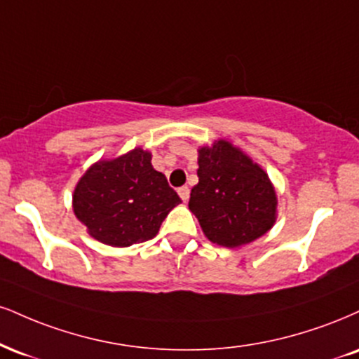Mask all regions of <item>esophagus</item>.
Listing matches in <instances>:
<instances>
[{
    "mask_svg": "<svg viewBox=\"0 0 359 359\" xmlns=\"http://www.w3.org/2000/svg\"><path fill=\"white\" fill-rule=\"evenodd\" d=\"M177 192H179V196H180V198H182L184 202L189 201V196H191V191H189L187 185H184V187H180Z\"/></svg>",
    "mask_w": 359,
    "mask_h": 359,
    "instance_id": "obj_1",
    "label": "esophagus"
}]
</instances>
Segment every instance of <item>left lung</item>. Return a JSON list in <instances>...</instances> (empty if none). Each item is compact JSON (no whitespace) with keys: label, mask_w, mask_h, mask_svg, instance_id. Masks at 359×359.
Instances as JSON below:
<instances>
[{"label":"left lung","mask_w":359,"mask_h":359,"mask_svg":"<svg viewBox=\"0 0 359 359\" xmlns=\"http://www.w3.org/2000/svg\"><path fill=\"white\" fill-rule=\"evenodd\" d=\"M197 177L189 209L210 243L241 248L274 226L278 197L273 182L231 142L198 149Z\"/></svg>","instance_id":"left-lung-1"}]
</instances>
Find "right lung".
Instances as JSON below:
<instances>
[{
  "instance_id": "add662e5",
  "label": "right lung",
  "mask_w": 359,
  "mask_h": 359,
  "mask_svg": "<svg viewBox=\"0 0 359 359\" xmlns=\"http://www.w3.org/2000/svg\"><path fill=\"white\" fill-rule=\"evenodd\" d=\"M152 154L130 150L93 163L73 192V212L88 234L114 248H128L157 236L180 197L152 167Z\"/></svg>"
}]
</instances>
